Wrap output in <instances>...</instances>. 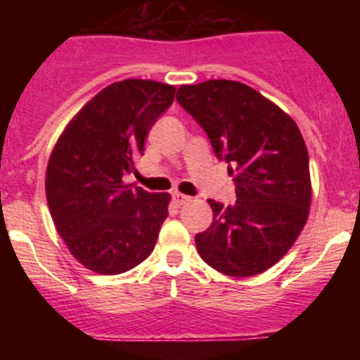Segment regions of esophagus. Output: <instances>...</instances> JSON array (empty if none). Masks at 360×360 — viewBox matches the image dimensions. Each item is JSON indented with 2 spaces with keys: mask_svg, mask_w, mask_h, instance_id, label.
Instances as JSON below:
<instances>
[{
  "mask_svg": "<svg viewBox=\"0 0 360 360\" xmlns=\"http://www.w3.org/2000/svg\"><path fill=\"white\" fill-rule=\"evenodd\" d=\"M173 200L176 205H184V203L191 202V196H186V195H180V193H174L173 195Z\"/></svg>",
  "mask_w": 360,
  "mask_h": 360,
  "instance_id": "1",
  "label": "esophagus"
}]
</instances>
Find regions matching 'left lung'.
I'll return each instance as SVG.
<instances>
[{"mask_svg": "<svg viewBox=\"0 0 360 360\" xmlns=\"http://www.w3.org/2000/svg\"><path fill=\"white\" fill-rule=\"evenodd\" d=\"M176 101L236 171L234 205L209 200L212 224L196 234L207 265L232 278L265 272L288 252L311 202L308 151L297 124L250 86L211 79L178 88Z\"/></svg>", "mask_w": 360, "mask_h": 360, "instance_id": "8db88e82", "label": "left lung"}]
</instances>
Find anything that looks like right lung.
I'll return each mask as SVG.
<instances>
[{
	"label": "right lung",
	"mask_w": 360,
	"mask_h": 360,
	"mask_svg": "<svg viewBox=\"0 0 360 360\" xmlns=\"http://www.w3.org/2000/svg\"><path fill=\"white\" fill-rule=\"evenodd\" d=\"M176 88L126 79L98 91L61 133L46 167V202L72 256L115 276L155 249L171 196L124 184Z\"/></svg>",
	"instance_id": "obj_1"
}]
</instances>
